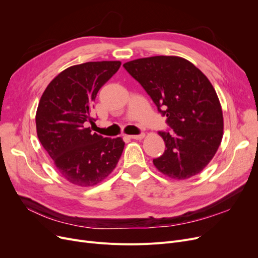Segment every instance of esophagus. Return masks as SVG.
I'll return each mask as SVG.
<instances>
[{
  "mask_svg": "<svg viewBox=\"0 0 258 258\" xmlns=\"http://www.w3.org/2000/svg\"><path fill=\"white\" fill-rule=\"evenodd\" d=\"M144 137H145L144 133L138 134V136H128V138H130L132 140H142V139H144Z\"/></svg>",
  "mask_w": 258,
  "mask_h": 258,
  "instance_id": "esophagus-1",
  "label": "esophagus"
}]
</instances>
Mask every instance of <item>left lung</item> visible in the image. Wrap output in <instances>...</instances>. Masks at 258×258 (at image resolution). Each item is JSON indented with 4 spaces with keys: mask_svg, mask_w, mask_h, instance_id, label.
<instances>
[{
    "mask_svg": "<svg viewBox=\"0 0 258 258\" xmlns=\"http://www.w3.org/2000/svg\"><path fill=\"white\" fill-rule=\"evenodd\" d=\"M124 68L151 97L172 131H159L166 150L153 159L165 175L186 179L210 163L223 139V111L210 81L189 60L157 55Z\"/></svg>",
    "mask_w": 258,
    "mask_h": 258,
    "instance_id": "obj_1",
    "label": "left lung"
}]
</instances>
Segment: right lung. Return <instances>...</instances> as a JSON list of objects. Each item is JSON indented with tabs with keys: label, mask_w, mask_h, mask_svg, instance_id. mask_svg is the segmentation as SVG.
<instances>
[{
	"label": "right lung",
	"mask_w": 258,
	"mask_h": 258,
	"mask_svg": "<svg viewBox=\"0 0 258 258\" xmlns=\"http://www.w3.org/2000/svg\"><path fill=\"white\" fill-rule=\"evenodd\" d=\"M120 62L103 60L71 66L45 89L35 115L38 138L59 174L82 187L94 186L115 168L124 150L120 138L92 132L93 102Z\"/></svg>",
	"instance_id": "obj_1"
}]
</instances>
